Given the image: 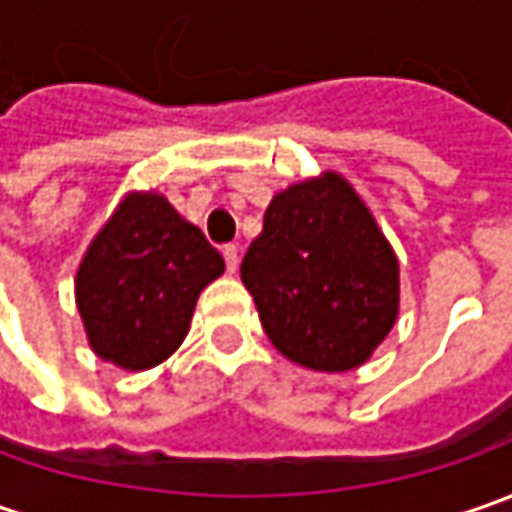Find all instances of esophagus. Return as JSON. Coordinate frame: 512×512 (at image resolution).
Masks as SVG:
<instances>
[{
	"instance_id": "esophagus-1",
	"label": "esophagus",
	"mask_w": 512,
	"mask_h": 512,
	"mask_svg": "<svg viewBox=\"0 0 512 512\" xmlns=\"http://www.w3.org/2000/svg\"><path fill=\"white\" fill-rule=\"evenodd\" d=\"M222 256H225L227 273H236V270H239V247L225 245V247H222Z\"/></svg>"
}]
</instances>
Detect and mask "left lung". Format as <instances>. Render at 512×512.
<instances>
[{
    "mask_svg": "<svg viewBox=\"0 0 512 512\" xmlns=\"http://www.w3.org/2000/svg\"><path fill=\"white\" fill-rule=\"evenodd\" d=\"M242 282L276 350L325 373L359 367L399 313L396 253L336 173L273 196Z\"/></svg>",
    "mask_w": 512,
    "mask_h": 512,
    "instance_id": "1",
    "label": "left lung"
}]
</instances>
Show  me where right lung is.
<instances>
[{
    "label": "right lung",
    "instance_id": "1",
    "mask_svg": "<svg viewBox=\"0 0 512 512\" xmlns=\"http://www.w3.org/2000/svg\"><path fill=\"white\" fill-rule=\"evenodd\" d=\"M222 270L219 250L165 196H128L76 273L93 353L125 370L165 362L187 336L199 293Z\"/></svg>",
    "mask_w": 512,
    "mask_h": 512
}]
</instances>
